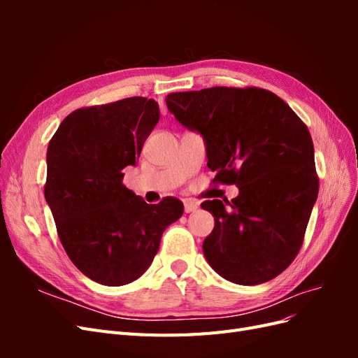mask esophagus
Segmentation results:
<instances>
[{
	"label": "esophagus",
	"instance_id": "1",
	"mask_svg": "<svg viewBox=\"0 0 358 358\" xmlns=\"http://www.w3.org/2000/svg\"><path fill=\"white\" fill-rule=\"evenodd\" d=\"M183 209H185V213L196 212L199 209V203L192 201V200H185L183 201Z\"/></svg>",
	"mask_w": 358,
	"mask_h": 358
}]
</instances>
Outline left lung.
Masks as SVG:
<instances>
[{
    "instance_id": "obj_1",
    "label": "left lung",
    "mask_w": 358,
    "mask_h": 358,
    "mask_svg": "<svg viewBox=\"0 0 358 358\" xmlns=\"http://www.w3.org/2000/svg\"><path fill=\"white\" fill-rule=\"evenodd\" d=\"M166 103L203 136L213 183L239 187L227 204L201 203L215 218L203 242L208 263L239 285L276 278L299 254L318 196L308 127L276 94L255 86L173 92Z\"/></svg>"
}]
</instances>
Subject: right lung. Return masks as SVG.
Returning a JSON list of instances; mask_svg holds the SVG:
<instances>
[{"instance_id": "add662e5", "label": "right lung", "mask_w": 358, "mask_h": 358, "mask_svg": "<svg viewBox=\"0 0 358 358\" xmlns=\"http://www.w3.org/2000/svg\"><path fill=\"white\" fill-rule=\"evenodd\" d=\"M158 119L157 101L129 96L71 112L49 142L45 197L59 241L99 284L119 287L142 276L162 231L183 213L180 200L148 204L122 182Z\"/></svg>"}]
</instances>
